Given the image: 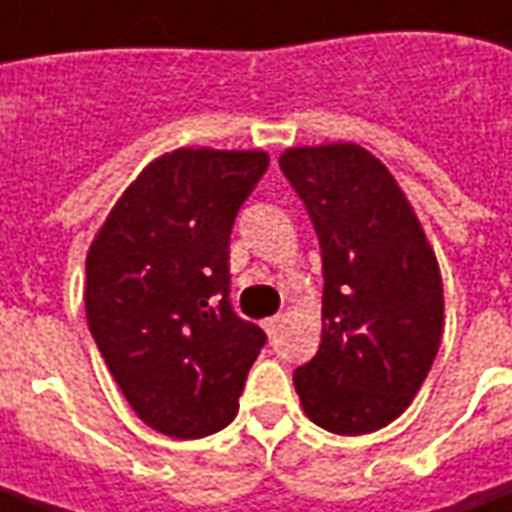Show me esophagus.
Segmentation results:
<instances>
[{
  "label": "esophagus",
  "mask_w": 512,
  "mask_h": 512,
  "mask_svg": "<svg viewBox=\"0 0 512 512\" xmlns=\"http://www.w3.org/2000/svg\"><path fill=\"white\" fill-rule=\"evenodd\" d=\"M282 322H285V319H282V316H270V319H265V330H267V336H276V333H279V327H282Z\"/></svg>",
  "instance_id": "obj_1"
}]
</instances>
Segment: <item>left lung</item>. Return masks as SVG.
<instances>
[{"label":"left lung","instance_id":"8db88e82","mask_svg":"<svg viewBox=\"0 0 512 512\" xmlns=\"http://www.w3.org/2000/svg\"><path fill=\"white\" fill-rule=\"evenodd\" d=\"M279 168L322 247V344L293 373L307 419L339 436L399 419L444 330L442 273L382 162L353 142L290 148Z\"/></svg>","mask_w":512,"mask_h":512}]
</instances>
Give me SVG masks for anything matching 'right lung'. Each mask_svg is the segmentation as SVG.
I'll list each match as a JSON object with an SVG mask.
<instances>
[{
	"label": "right lung",
	"mask_w": 512,
	"mask_h": 512,
	"mask_svg": "<svg viewBox=\"0 0 512 512\" xmlns=\"http://www.w3.org/2000/svg\"><path fill=\"white\" fill-rule=\"evenodd\" d=\"M265 150L179 148L119 196L85 262L96 347L142 422L202 439L233 422L265 330L230 305L227 247Z\"/></svg>",
	"instance_id": "add662e5"
}]
</instances>
